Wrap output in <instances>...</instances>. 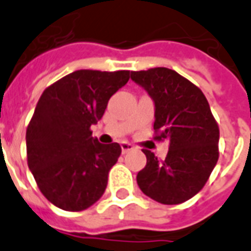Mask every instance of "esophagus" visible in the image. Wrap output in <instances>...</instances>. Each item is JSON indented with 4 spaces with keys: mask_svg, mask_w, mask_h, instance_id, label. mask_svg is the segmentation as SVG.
<instances>
[{
    "mask_svg": "<svg viewBox=\"0 0 251 251\" xmlns=\"http://www.w3.org/2000/svg\"><path fill=\"white\" fill-rule=\"evenodd\" d=\"M121 149H122V153L125 154L127 151H130V150L134 149V146L129 142H121Z\"/></svg>",
    "mask_w": 251,
    "mask_h": 251,
    "instance_id": "34e87169",
    "label": "esophagus"
}]
</instances>
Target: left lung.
<instances>
[{
	"label": "left lung",
	"instance_id": "left-lung-1",
	"mask_svg": "<svg viewBox=\"0 0 251 251\" xmlns=\"http://www.w3.org/2000/svg\"><path fill=\"white\" fill-rule=\"evenodd\" d=\"M131 79L154 102L157 140L169 141L166 158L144 150L146 166L137 174L144 194L163 205L190 200L205 186L218 161L220 129L209 102L194 83L168 68L131 72Z\"/></svg>",
	"mask_w": 251,
	"mask_h": 251
}]
</instances>
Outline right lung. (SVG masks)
Instances as JSON below:
<instances>
[{
    "label": "right lung",
    "mask_w": 251,
    "mask_h": 251,
    "mask_svg": "<svg viewBox=\"0 0 251 251\" xmlns=\"http://www.w3.org/2000/svg\"><path fill=\"white\" fill-rule=\"evenodd\" d=\"M129 78V70H77L38 100L26 129L27 165L41 193L59 209L85 210L105 193L121 146L98 142L90 126Z\"/></svg>",
    "instance_id": "obj_1"
}]
</instances>
